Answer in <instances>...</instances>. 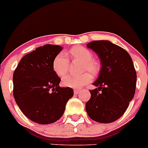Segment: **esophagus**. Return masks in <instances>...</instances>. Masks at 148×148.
I'll list each match as a JSON object with an SVG mask.
<instances>
[{"label": "esophagus", "instance_id": "esophagus-1", "mask_svg": "<svg viewBox=\"0 0 148 148\" xmlns=\"http://www.w3.org/2000/svg\"><path fill=\"white\" fill-rule=\"evenodd\" d=\"M74 94H77L78 93V92H80V90H78V89H74Z\"/></svg>", "mask_w": 148, "mask_h": 148}]
</instances>
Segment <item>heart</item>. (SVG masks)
Wrapping results in <instances>:
<instances>
[{
	"label": "heart",
	"mask_w": 148,
	"mask_h": 148,
	"mask_svg": "<svg viewBox=\"0 0 148 148\" xmlns=\"http://www.w3.org/2000/svg\"><path fill=\"white\" fill-rule=\"evenodd\" d=\"M71 54L76 60L83 62L82 71H89L93 75H96L100 71V65L96 60L92 59L93 53L88 48L83 46H75L71 48ZM69 68V60L65 54L61 53L56 56L53 62V69L55 73L59 77H62L68 72ZM89 73L72 75H67L62 79V83L64 86L72 88H80L88 83H90L92 77Z\"/></svg>",
	"instance_id": "heart-1"
}]
</instances>
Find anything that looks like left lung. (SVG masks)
Listing matches in <instances>:
<instances>
[{"instance_id":"8db88e82","label":"left lung","mask_w":148,"mask_h":148,"mask_svg":"<svg viewBox=\"0 0 148 148\" xmlns=\"http://www.w3.org/2000/svg\"><path fill=\"white\" fill-rule=\"evenodd\" d=\"M95 51L101 63L100 75L90 90V99L85 105L88 116L101 123L119 119L133 98L137 75L129 53L108 40H95L87 44Z\"/></svg>"}]
</instances>
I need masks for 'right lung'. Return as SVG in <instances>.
<instances>
[{"instance_id": "right-lung-1", "label": "right lung", "mask_w": 148, "mask_h": 148, "mask_svg": "<svg viewBox=\"0 0 148 148\" xmlns=\"http://www.w3.org/2000/svg\"><path fill=\"white\" fill-rule=\"evenodd\" d=\"M59 45H45L25 55L13 73V96L23 113L38 124H51L63 115L73 96L71 88L59 86L60 78L53 69Z\"/></svg>"}]
</instances>
